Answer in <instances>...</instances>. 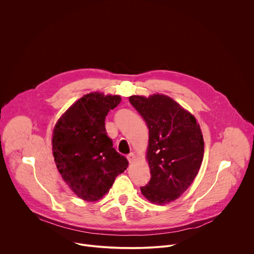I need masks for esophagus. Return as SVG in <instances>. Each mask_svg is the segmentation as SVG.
<instances>
[{
  "instance_id": "obj_1",
  "label": "esophagus",
  "mask_w": 254,
  "mask_h": 254,
  "mask_svg": "<svg viewBox=\"0 0 254 254\" xmlns=\"http://www.w3.org/2000/svg\"><path fill=\"white\" fill-rule=\"evenodd\" d=\"M127 160H128V162L129 163H131V162H133L134 161V159H135V156H134V154L133 153H130L129 155H127Z\"/></svg>"
}]
</instances>
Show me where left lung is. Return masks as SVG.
<instances>
[{"mask_svg": "<svg viewBox=\"0 0 254 254\" xmlns=\"http://www.w3.org/2000/svg\"><path fill=\"white\" fill-rule=\"evenodd\" d=\"M130 104L149 128L147 160L151 180L140 187L150 202L165 205L192 184L202 164L204 140L195 117L171 97L132 95Z\"/></svg>", "mask_w": 254, "mask_h": 254, "instance_id": "8db88e82", "label": "left lung"}]
</instances>
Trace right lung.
I'll list each match as a JSON object with an SVG mask.
<instances>
[{
  "mask_svg": "<svg viewBox=\"0 0 254 254\" xmlns=\"http://www.w3.org/2000/svg\"><path fill=\"white\" fill-rule=\"evenodd\" d=\"M122 101L119 95L91 92L72 104L58 120L52 135L56 167L70 189L88 202L101 199L127 160L113 148L105 117Z\"/></svg>",
  "mask_w": 254,
  "mask_h": 254,
  "instance_id": "obj_1",
  "label": "right lung"
}]
</instances>
